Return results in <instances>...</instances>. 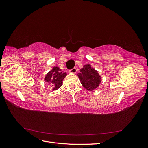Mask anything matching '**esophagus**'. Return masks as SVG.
Instances as JSON below:
<instances>
[{"label": "esophagus", "instance_id": "1", "mask_svg": "<svg viewBox=\"0 0 148 148\" xmlns=\"http://www.w3.org/2000/svg\"><path fill=\"white\" fill-rule=\"evenodd\" d=\"M77 69H76V68H73V69L69 70V72L70 73H77Z\"/></svg>", "mask_w": 148, "mask_h": 148}]
</instances>
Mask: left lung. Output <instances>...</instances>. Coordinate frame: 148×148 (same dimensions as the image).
Segmentation results:
<instances>
[{
	"mask_svg": "<svg viewBox=\"0 0 148 148\" xmlns=\"http://www.w3.org/2000/svg\"><path fill=\"white\" fill-rule=\"evenodd\" d=\"M78 77L83 86L89 91H92L99 87L101 82V77L98 71L91 66L90 64L83 65L79 70Z\"/></svg>",
	"mask_w": 148,
	"mask_h": 148,
	"instance_id": "left-lung-1",
	"label": "left lung"
}]
</instances>
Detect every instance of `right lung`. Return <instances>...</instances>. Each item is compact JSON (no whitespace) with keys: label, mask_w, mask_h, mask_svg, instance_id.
<instances>
[{"label":"right lung","mask_w":148,"mask_h":148,"mask_svg":"<svg viewBox=\"0 0 148 148\" xmlns=\"http://www.w3.org/2000/svg\"><path fill=\"white\" fill-rule=\"evenodd\" d=\"M66 76V73L62 71L59 67L53 66L52 69L46 74L44 79L46 82L52 85L53 91H56L62 86L63 79Z\"/></svg>","instance_id":"right-lung-1"}]
</instances>
